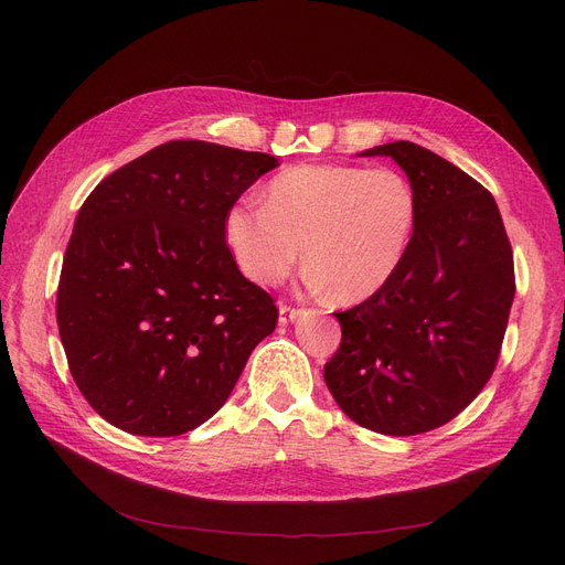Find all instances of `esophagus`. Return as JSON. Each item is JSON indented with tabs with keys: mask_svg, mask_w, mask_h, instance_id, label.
I'll use <instances>...</instances> for the list:
<instances>
[{
	"mask_svg": "<svg viewBox=\"0 0 565 565\" xmlns=\"http://www.w3.org/2000/svg\"><path fill=\"white\" fill-rule=\"evenodd\" d=\"M300 313H302L300 307H290V305H286V302L279 305V320H281V322H292Z\"/></svg>",
	"mask_w": 565,
	"mask_h": 565,
	"instance_id": "1",
	"label": "esophagus"
}]
</instances>
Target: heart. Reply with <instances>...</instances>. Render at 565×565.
Here are the masks:
<instances>
[{
  "instance_id": "1",
  "label": "heart",
  "mask_w": 565,
  "mask_h": 565,
  "mask_svg": "<svg viewBox=\"0 0 565 565\" xmlns=\"http://www.w3.org/2000/svg\"><path fill=\"white\" fill-rule=\"evenodd\" d=\"M417 224V196L390 167L298 164L277 173L265 203L237 201L224 217L243 275L279 286L305 254L307 284L360 302L390 284Z\"/></svg>"
}]
</instances>
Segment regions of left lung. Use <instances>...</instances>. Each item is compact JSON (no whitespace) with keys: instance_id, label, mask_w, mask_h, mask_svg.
<instances>
[{"instance_id":"1","label":"left lung","mask_w":565,"mask_h":565,"mask_svg":"<svg viewBox=\"0 0 565 565\" xmlns=\"http://www.w3.org/2000/svg\"><path fill=\"white\" fill-rule=\"evenodd\" d=\"M417 196V224L390 284L339 311L341 343L324 382L348 417L382 435H419L456 419L501 354L515 298L511 241L492 194L412 141L375 146Z\"/></svg>"}]
</instances>
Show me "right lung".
<instances>
[{
    "label": "right lung",
    "mask_w": 565,
    "mask_h": 565,
    "mask_svg": "<svg viewBox=\"0 0 565 565\" xmlns=\"http://www.w3.org/2000/svg\"><path fill=\"white\" fill-rule=\"evenodd\" d=\"M275 167L267 153L173 139L82 203L56 322L77 390L111 426L194 430L275 332V298L237 270L224 237L228 207Z\"/></svg>",
    "instance_id": "1"
}]
</instances>
